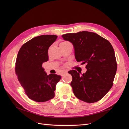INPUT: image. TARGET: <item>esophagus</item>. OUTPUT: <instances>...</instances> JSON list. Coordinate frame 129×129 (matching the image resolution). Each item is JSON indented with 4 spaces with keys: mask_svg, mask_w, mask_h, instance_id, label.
Returning <instances> with one entry per match:
<instances>
[{
    "mask_svg": "<svg viewBox=\"0 0 129 129\" xmlns=\"http://www.w3.org/2000/svg\"><path fill=\"white\" fill-rule=\"evenodd\" d=\"M67 73V72L66 71H64L62 73H61V76H64V75H65V74H66Z\"/></svg>",
    "mask_w": 129,
    "mask_h": 129,
    "instance_id": "34e87169",
    "label": "esophagus"
}]
</instances>
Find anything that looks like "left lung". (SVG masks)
Instances as JSON below:
<instances>
[{"instance_id": "1", "label": "left lung", "mask_w": 129, "mask_h": 129, "mask_svg": "<svg viewBox=\"0 0 129 129\" xmlns=\"http://www.w3.org/2000/svg\"><path fill=\"white\" fill-rule=\"evenodd\" d=\"M74 47L77 62L86 64L85 73L80 76L75 70L70 71L74 95L88 103L97 102L110 90L117 69L115 53L108 40L97 33L82 31L62 36Z\"/></svg>"}]
</instances>
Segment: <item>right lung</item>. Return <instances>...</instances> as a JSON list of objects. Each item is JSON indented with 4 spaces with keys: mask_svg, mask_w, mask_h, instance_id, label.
Wrapping results in <instances>:
<instances>
[{
    "mask_svg": "<svg viewBox=\"0 0 129 129\" xmlns=\"http://www.w3.org/2000/svg\"><path fill=\"white\" fill-rule=\"evenodd\" d=\"M55 35H42L24 43L18 52L15 72L24 92L31 100L45 102L55 96L54 91L61 76L47 75L42 64L49 60L48 49L56 41Z\"/></svg>",
    "mask_w": 129,
    "mask_h": 129,
    "instance_id": "obj_1",
    "label": "right lung"
}]
</instances>
